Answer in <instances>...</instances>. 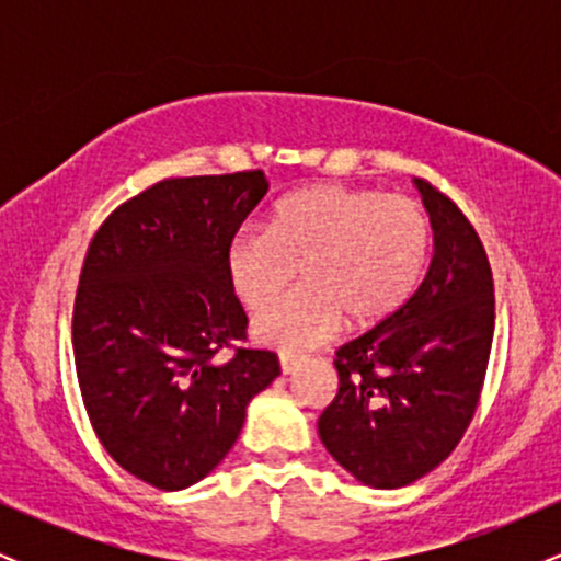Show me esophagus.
Returning <instances> with one entry per match:
<instances>
[{"instance_id": "esophagus-1", "label": "esophagus", "mask_w": 561, "mask_h": 561, "mask_svg": "<svg viewBox=\"0 0 561 561\" xmlns=\"http://www.w3.org/2000/svg\"><path fill=\"white\" fill-rule=\"evenodd\" d=\"M302 358L300 356H289V353H282L279 356V366H282V375H293L295 369H298Z\"/></svg>"}]
</instances>
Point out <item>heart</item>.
I'll list each match as a JSON object with an SVG mask.
<instances>
[{
    "mask_svg": "<svg viewBox=\"0 0 561 561\" xmlns=\"http://www.w3.org/2000/svg\"><path fill=\"white\" fill-rule=\"evenodd\" d=\"M433 255V221L414 197L343 184L302 186L274 205L266 231L227 244L231 295L261 313L300 271L307 289L255 319L263 345L327 343L343 321L371 330L411 300Z\"/></svg>",
    "mask_w": 561,
    "mask_h": 561,
    "instance_id": "obj_1",
    "label": "heart"
}]
</instances>
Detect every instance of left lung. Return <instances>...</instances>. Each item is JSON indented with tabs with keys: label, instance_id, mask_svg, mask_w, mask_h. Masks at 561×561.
<instances>
[{
	"label": "left lung",
	"instance_id": "1",
	"mask_svg": "<svg viewBox=\"0 0 561 561\" xmlns=\"http://www.w3.org/2000/svg\"><path fill=\"white\" fill-rule=\"evenodd\" d=\"M435 231L422 285L396 317L334 353L340 388L319 437L369 488H403L446 461L478 409L491 358L493 274L454 199L416 179Z\"/></svg>",
	"mask_w": 561,
	"mask_h": 561
}]
</instances>
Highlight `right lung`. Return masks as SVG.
<instances>
[{"label": "right lung", "mask_w": 561, "mask_h": 561, "mask_svg": "<svg viewBox=\"0 0 561 561\" xmlns=\"http://www.w3.org/2000/svg\"><path fill=\"white\" fill-rule=\"evenodd\" d=\"M268 192L263 171L163 179L105 218L73 302L76 377L96 437L147 485L182 491L221 465L253 396L279 377L248 337L224 253ZM236 351L218 365L215 353Z\"/></svg>", "instance_id": "obj_1"}]
</instances>
